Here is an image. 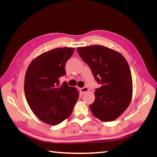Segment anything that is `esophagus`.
I'll return each mask as SVG.
<instances>
[{
    "label": "esophagus",
    "instance_id": "esophagus-1",
    "mask_svg": "<svg viewBox=\"0 0 157 157\" xmlns=\"http://www.w3.org/2000/svg\"><path fill=\"white\" fill-rule=\"evenodd\" d=\"M79 90H80V92H81L82 94H84V93H85L88 92V91L89 90V88H88L86 87V86H85V87H83V88H79Z\"/></svg>",
    "mask_w": 157,
    "mask_h": 157
}]
</instances>
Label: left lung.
<instances>
[{"mask_svg":"<svg viewBox=\"0 0 157 157\" xmlns=\"http://www.w3.org/2000/svg\"><path fill=\"white\" fill-rule=\"evenodd\" d=\"M82 59L90 67L100 88L90 105L93 115L102 121L118 118L129 106L132 97V79L128 62L120 53L101 45L78 47Z\"/></svg>","mask_w":157,"mask_h":157,"instance_id":"obj_1","label":"left lung"}]
</instances>
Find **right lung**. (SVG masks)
Returning a JSON list of instances; mask_svg holds the SVG:
<instances>
[{"instance_id": "right-lung-1", "label": "right lung", "mask_w": 157, "mask_h": 157, "mask_svg": "<svg viewBox=\"0 0 157 157\" xmlns=\"http://www.w3.org/2000/svg\"><path fill=\"white\" fill-rule=\"evenodd\" d=\"M74 48H57L34 58L25 73L24 90L28 104L40 120L56 126L68 119L79 98V91L59 78L66 75L67 61Z\"/></svg>"}]
</instances>
